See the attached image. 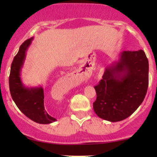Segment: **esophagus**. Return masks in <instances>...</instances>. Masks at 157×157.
Returning <instances> with one entry per match:
<instances>
[{"label":"esophagus","mask_w":157,"mask_h":157,"mask_svg":"<svg viewBox=\"0 0 157 157\" xmlns=\"http://www.w3.org/2000/svg\"><path fill=\"white\" fill-rule=\"evenodd\" d=\"M89 75V70L87 69H83V68L82 67H80L79 68V69L77 70V73L75 74V75H74L72 77H71V78H72V80H75V81H79V80H82V79H84L85 77H88Z\"/></svg>","instance_id":"esophagus-1"}]
</instances>
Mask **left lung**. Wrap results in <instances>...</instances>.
Instances as JSON below:
<instances>
[{"mask_svg":"<svg viewBox=\"0 0 157 157\" xmlns=\"http://www.w3.org/2000/svg\"><path fill=\"white\" fill-rule=\"evenodd\" d=\"M148 60L142 49L124 51L106 67L102 79L94 86V111L99 117L119 122L131 116L141 105L148 86Z\"/></svg>","mask_w":157,"mask_h":157,"instance_id":"left-lung-1","label":"left lung"}]
</instances>
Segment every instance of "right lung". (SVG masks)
Masks as SVG:
<instances>
[{
    "instance_id": "add662e5",
    "label": "right lung",
    "mask_w": 157,
    "mask_h": 157,
    "mask_svg": "<svg viewBox=\"0 0 157 157\" xmlns=\"http://www.w3.org/2000/svg\"><path fill=\"white\" fill-rule=\"evenodd\" d=\"M32 40L33 37L26 40L21 44L11 65L9 78L10 94L16 105L27 117L37 123L49 124L55 122L56 119L50 116L45 110L42 86L26 87L21 78V71L26 58V51Z\"/></svg>"
}]
</instances>
